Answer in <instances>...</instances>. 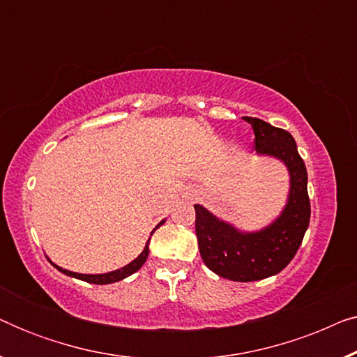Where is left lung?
I'll use <instances>...</instances> for the list:
<instances>
[{"label":"left lung","mask_w":357,"mask_h":357,"mask_svg":"<svg viewBox=\"0 0 357 357\" xmlns=\"http://www.w3.org/2000/svg\"><path fill=\"white\" fill-rule=\"evenodd\" d=\"M243 120L255 133L253 148L260 154L281 159L289 169L291 192L284 211L263 231L243 234L195 204V231L199 253L209 270L226 280L248 282L265 280L289 265L309 227L310 199L305 164L289 131L253 116H243Z\"/></svg>","instance_id":"8db88e82"}]
</instances>
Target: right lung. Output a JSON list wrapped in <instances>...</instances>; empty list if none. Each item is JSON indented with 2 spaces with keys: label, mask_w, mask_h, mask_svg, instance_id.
<instances>
[{
  "label": "right lung",
  "mask_w": 357,
  "mask_h": 357,
  "mask_svg": "<svg viewBox=\"0 0 357 357\" xmlns=\"http://www.w3.org/2000/svg\"><path fill=\"white\" fill-rule=\"evenodd\" d=\"M162 224H164V221H160L158 224V227L162 226ZM158 227H155V229H158ZM153 232H151V234H153ZM148 245H149V241L146 242L144 250L141 252V255L138 258H135L133 261L128 263V265L123 266V268H120V270H115V271H112V273H105V275H81V273H73V271L63 270V268L56 266V265L55 266H56V270H60L61 273H65V275H68V276L77 278V280H82V281H86V282H92V284H110V282L120 281V280H123V278H126V276L133 275V273L138 271L139 268L144 265L146 258H148V255H149V247Z\"/></svg>",
  "instance_id": "1"
}]
</instances>
